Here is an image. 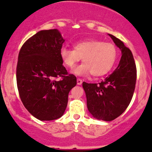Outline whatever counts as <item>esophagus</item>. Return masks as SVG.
Instances as JSON below:
<instances>
[{
    "mask_svg": "<svg viewBox=\"0 0 152 152\" xmlns=\"http://www.w3.org/2000/svg\"><path fill=\"white\" fill-rule=\"evenodd\" d=\"M82 84V80L80 79H77V85H81Z\"/></svg>",
    "mask_w": 152,
    "mask_h": 152,
    "instance_id": "1",
    "label": "esophagus"
}]
</instances>
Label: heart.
<instances>
[{
  "mask_svg": "<svg viewBox=\"0 0 152 152\" xmlns=\"http://www.w3.org/2000/svg\"><path fill=\"white\" fill-rule=\"evenodd\" d=\"M70 49L63 46L59 56L65 67L72 68L82 58L83 63L75 67L72 73L83 76L91 73L94 76H104L114 65L117 50L113 43L90 39L76 43Z\"/></svg>",
  "mask_w": 152,
  "mask_h": 152,
  "instance_id": "heart-1",
  "label": "heart"
}]
</instances>
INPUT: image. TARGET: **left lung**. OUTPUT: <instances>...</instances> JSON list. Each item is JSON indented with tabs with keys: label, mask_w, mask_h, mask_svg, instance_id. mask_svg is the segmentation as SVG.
<instances>
[{
	"label": "left lung",
	"mask_w": 152,
	"mask_h": 152,
	"mask_svg": "<svg viewBox=\"0 0 152 152\" xmlns=\"http://www.w3.org/2000/svg\"><path fill=\"white\" fill-rule=\"evenodd\" d=\"M109 36L121 51L118 66L100 83H82L89 112L95 118L105 121L115 119L128 107L137 79L136 65L132 51L117 37L112 34Z\"/></svg>",
	"instance_id": "1"
}]
</instances>
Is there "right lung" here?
I'll list each match as a JSON object with an SVG mask.
<instances>
[{"label":"right lung","instance_id":"1","mask_svg":"<svg viewBox=\"0 0 152 152\" xmlns=\"http://www.w3.org/2000/svg\"><path fill=\"white\" fill-rule=\"evenodd\" d=\"M65 39L57 29L42 30L21 47L17 65V85L27 110L40 121L59 118L76 77L62 65L59 50ZM61 77L59 81L56 77Z\"/></svg>","mask_w":152,"mask_h":152}]
</instances>
